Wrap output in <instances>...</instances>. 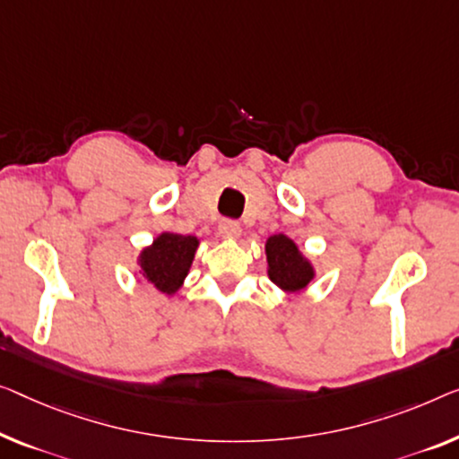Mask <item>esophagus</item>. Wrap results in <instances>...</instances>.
<instances>
[{
    "label": "esophagus",
    "instance_id": "34e87169",
    "mask_svg": "<svg viewBox=\"0 0 459 459\" xmlns=\"http://www.w3.org/2000/svg\"><path fill=\"white\" fill-rule=\"evenodd\" d=\"M218 232H221L224 238H237L241 235V224L227 218V221H221V224H218Z\"/></svg>",
    "mask_w": 459,
    "mask_h": 459
}]
</instances>
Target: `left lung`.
I'll return each mask as SVG.
<instances>
[{"instance_id": "8db88e82", "label": "left lung", "mask_w": 459, "mask_h": 459, "mask_svg": "<svg viewBox=\"0 0 459 459\" xmlns=\"http://www.w3.org/2000/svg\"><path fill=\"white\" fill-rule=\"evenodd\" d=\"M268 255V276L282 290L295 292L311 282V264L300 255L297 245L284 235H273L265 243Z\"/></svg>"}]
</instances>
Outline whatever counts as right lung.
<instances>
[{
  "mask_svg": "<svg viewBox=\"0 0 459 459\" xmlns=\"http://www.w3.org/2000/svg\"><path fill=\"white\" fill-rule=\"evenodd\" d=\"M197 249V238L177 232H162L140 255L142 273L160 292L173 295L187 276Z\"/></svg>",
  "mask_w": 459,
  "mask_h": 459,
  "instance_id": "add662e5",
  "label": "right lung"
}]
</instances>
